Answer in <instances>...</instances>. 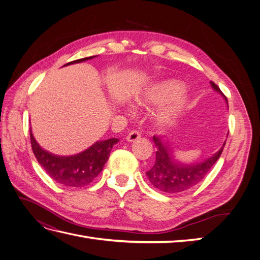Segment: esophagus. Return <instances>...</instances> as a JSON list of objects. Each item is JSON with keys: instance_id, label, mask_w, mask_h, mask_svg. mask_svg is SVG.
Instances as JSON below:
<instances>
[{"instance_id": "esophagus-1", "label": "esophagus", "mask_w": 260, "mask_h": 260, "mask_svg": "<svg viewBox=\"0 0 260 260\" xmlns=\"http://www.w3.org/2000/svg\"><path fill=\"white\" fill-rule=\"evenodd\" d=\"M141 137V132L139 130H132L131 132H129V135L127 136V141L128 142H135L138 139H140Z\"/></svg>"}]
</instances>
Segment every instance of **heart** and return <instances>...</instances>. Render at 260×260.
<instances>
[{"instance_id":"heart-1","label":"heart","mask_w":260,"mask_h":260,"mask_svg":"<svg viewBox=\"0 0 260 260\" xmlns=\"http://www.w3.org/2000/svg\"><path fill=\"white\" fill-rule=\"evenodd\" d=\"M183 92V86L177 82H168L153 89L140 103H161V102L179 98Z\"/></svg>"}]
</instances>
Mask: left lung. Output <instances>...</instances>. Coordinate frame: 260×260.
Masks as SVG:
<instances>
[{
  "mask_svg": "<svg viewBox=\"0 0 260 260\" xmlns=\"http://www.w3.org/2000/svg\"><path fill=\"white\" fill-rule=\"evenodd\" d=\"M211 86L217 92L222 94L228 103L225 95L219 89V86L212 81ZM153 140L157 147L156 160L154 166L147 170L146 175L149 182L156 188L168 194L186 191L200 183L219 159L225 145V143H223L221 148L214 156H211L210 158L204 160L203 162L184 166V165L175 162V160L172 159V149L168 143H162L161 140L157 137H154Z\"/></svg>",
  "mask_w": 260,
  "mask_h": 260,
  "instance_id": "1",
  "label": "left lung"
}]
</instances>
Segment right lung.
Wrapping results in <instances>:
<instances>
[{"mask_svg": "<svg viewBox=\"0 0 260 260\" xmlns=\"http://www.w3.org/2000/svg\"><path fill=\"white\" fill-rule=\"evenodd\" d=\"M93 57L95 56L76 59L67 62L66 65L84 61ZM29 132L31 147H32L38 162L41 165L46 171V174L53 180L60 184L72 187H81L91 183L100 175V172L103 170L114 144L119 141L116 138L99 141V142L93 144L80 154L60 157L42 149L40 145L36 142L31 129Z\"/></svg>", "mask_w": 260, "mask_h": 260, "instance_id": "1", "label": "right lung"}]
</instances>
